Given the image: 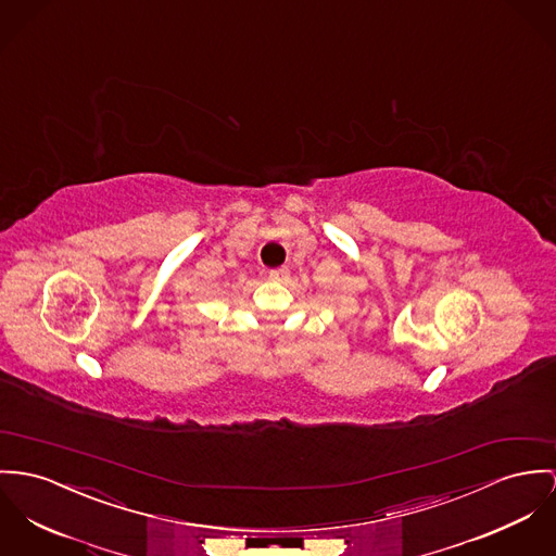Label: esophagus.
I'll list each match as a JSON object with an SVG mask.
<instances>
[{
  "instance_id": "1",
  "label": "esophagus",
  "mask_w": 556,
  "mask_h": 556,
  "mask_svg": "<svg viewBox=\"0 0 556 556\" xmlns=\"http://www.w3.org/2000/svg\"><path fill=\"white\" fill-rule=\"evenodd\" d=\"M288 275V270L286 268H275V270H268V279H273V281H279V279H283Z\"/></svg>"
}]
</instances>
